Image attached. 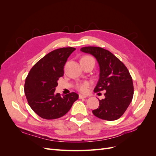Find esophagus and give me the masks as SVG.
I'll return each mask as SVG.
<instances>
[{
	"label": "esophagus",
	"mask_w": 156,
	"mask_h": 156,
	"mask_svg": "<svg viewBox=\"0 0 156 156\" xmlns=\"http://www.w3.org/2000/svg\"><path fill=\"white\" fill-rule=\"evenodd\" d=\"M87 96H84V95H82V94H79V99H83V98H86Z\"/></svg>",
	"instance_id": "obj_1"
}]
</instances>
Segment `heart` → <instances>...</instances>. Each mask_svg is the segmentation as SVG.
I'll return each mask as SVG.
<instances>
[{"mask_svg": "<svg viewBox=\"0 0 156 156\" xmlns=\"http://www.w3.org/2000/svg\"><path fill=\"white\" fill-rule=\"evenodd\" d=\"M89 59H92V58L89 56H84L81 58V61L87 60H89ZM89 86H90V83L84 82V83L77 84L76 86H75V88H76L78 90L81 92L85 93L87 92V90H88V88Z\"/></svg>", "mask_w": 156, "mask_h": 156, "instance_id": "heart-1", "label": "heart"}]
</instances>
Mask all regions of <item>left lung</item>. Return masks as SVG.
Listing matches in <instances>:
<instances>
[{
  "label": "left lung",
  "instance_id": "1",
  "mask_svg": "<svg viewBox=\"0 0 156 156\" xmlns=\"http://www.w3.org/2000/svg\"><path fill=\"white\" fill-rule=\"evenodd\" d=\"M82 52L92 55L100 66V79L94 92L106 90L100 106L93 110L96 117L108 121L123 115L133 96L132 77L123 62L110 51L99 47H84Z\"/></svg>",
  "mask_w": 156,
  "mask_h": 156
}]
</instances>
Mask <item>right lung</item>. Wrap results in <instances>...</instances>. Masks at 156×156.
Returning <instances> with one entry per match:
<instances>
[{
    "mask_svg": "<svg viewBox=\"0 0 156 156\" xmlns=\"http://www.w3.org/2000/svg\"><path fill=\"white\" fill-rule=\"evenodd\" d=\"M74 48L55 49L37 62L28 74L24 90L32 109L42 119L53 120L65 115L79 95L71 92L63 97L55 93L58 80L64 75V67Z\"/></svg>",
    "mask_w": 156,
    "mask_h": 156,
    "instance_id": "1",
    "label": "right lung"
}]
</instances>
